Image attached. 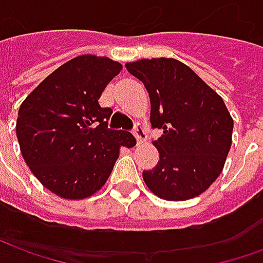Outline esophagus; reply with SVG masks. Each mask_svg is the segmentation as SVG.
<instances>
[{
    "instance_id": "obj_1",
    "label": "esophagus",
    "mask_w": 263,
    "mask_h": 263,
    "mask_svg": "<svg viewBox=\"0 0 263 263\" xmlns=\"http://www.w3.org/2000/svg\"><path fill=\"white\" fill-rule=\"evenodd\" d=\"M132 132H134V135H135V138H137L138 145H141V143H143L146 139H148V137H146V132H145V129L141 126V124H137Z\"/></svg>"
}]
</instances>
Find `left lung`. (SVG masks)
Masks as SVG:
<instances>
[{"instance_id": "left-lung-1", "label": "left lung", "mask_w": 263, "mask_h": 263, "mask_svg": "<svg viewBox=\"0 0 263 263\" xmlns=\"http://www.w3.org/2000/svg\"><path fill=\"white\" fill-rule=\"evenodd\" d=\"M125 67L148 91L152 128L163 129L154 141L159 162L142 173L146 186L169 201L197 197L220 176L231 148L234 121L222 98L176 59H142Z\"/></svg>"}]
</instances>
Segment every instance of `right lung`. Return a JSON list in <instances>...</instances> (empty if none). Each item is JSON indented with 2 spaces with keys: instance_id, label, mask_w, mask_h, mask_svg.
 I'll return each mask as SVG.
<instances>
[{
  "instance_id": "right-lung-1",
  "label": "right lung",
  "mask_w": 263,
  "mask_h": 263,
  "mask_svg": "<svg viewBox=\"0 0 263 263\" xmlns=\"http://www.w3.org/2000/svg\"><path fill=\"white\" fill-rule=\"evenodd\" d=\"M122 66L108 58L83 54L66 62L21 104L16 138L26 165L52 193L81 200L103 187L121 146L137 141L109 129L112 109L98 98Z\"/></svg>"
}]
</instances>
